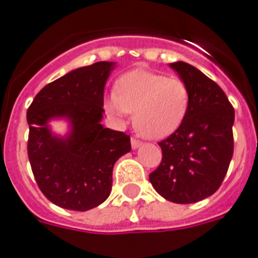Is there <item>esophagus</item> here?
I'll return each mask as SVG.
<instances>
[{
	"instance_id": "34e87169",
	"label": "esophagus",
	"mask_w": 258,
	"mask_h": 258,
	"mask_svg": "<svg viewBox=\"0 0 258 258\" xmlns=\"http://www.w3.org/2000/svg\"><path fill=\"white\" fill-rule=\"evenodd\" d=\"M131 142H132V148H133V149H137V148H140V146L142 145V142L140 141V140L135 139V137H132Z\"/></svg>"
}]
</instances>
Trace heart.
<instances>
[{
    "label": "heart",
    "instance_id": "heart-1",
    "mask_svg": "<svg viewBox=\"0 0 258 258\" xmlns=\"http://www.w3.org/2000/svg\"><path fill=\"white\" fill-rule=\"evenodd\" d=\"M190 104V92L181 78L136 69L123 74L108 109L117 116L135 113L133 125L150 140L168 137L181 126Z\"/></svg>",
    "mask_w": 258,
    "mask_h": 258
}]
</instances>
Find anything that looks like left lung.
<instances>
[{"label": "left lung", "instance_id": "obj_1", "mask_svg": "<svg viewBox=\"0 0 258 258\" xmlns=\"http://www.w3.org/2000/svg\"><path fill=\"white\" fill-rule=\"evenodd\" d=\"M190 92L181 126L158 142L162 160L149 174L165 200L193 204L207 199L224 181L233 156L234 109L220 86L189 63H170Z\"/></svg>", "mask_w": 258, "mask_h": 258}]
</instances>
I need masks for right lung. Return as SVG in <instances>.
Instances as JSON below:
<instances>
[{
	"instance_id": "right-lung-1",
	"label": "right lung",
	"mask_w": 258,
	"mask_h": 258,
	"mask_svg": "<svg viewBox=\"0 0 258 258\" xmlns=\"http://www.w3.org/2000/svg\"><path fill=\"white\" fill-rule=\"evenodd\" d=\"M114 62L78 68L47 84L26 113L28 156L40 190L69 211L98 207L112 190L113 166L131 152V137L101 125L104 88ZM65 118L71 132L53 135L50 119Z\"/></svg>"
}]
</instances>
